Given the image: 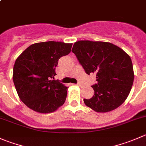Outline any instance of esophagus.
Returning <instances> with one entry per match:
<instances>
[{"label": "esophagus", "mask_w": 146, "mask_h": 146, "mask_svg": "<svg viewBox=\"0 0 146 146\" xmlns=\"http://www.w3.org/2000/svg\"><path fill=\"white\" fill-rule=\"evenodd\" d=\"M77 85H78V86H80H80H83V85H82V83H77Z\"/></svg>", "instance_id": "34e87169"}]
</instances>
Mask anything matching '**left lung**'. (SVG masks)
I'll use <instances>...</instances> for the list:
<instances>
[{
    "label": "left lung",
    "mask_w": 146,
    "mask_h": 146,
    "mask_svg": "<svg viewBox=\"0 0 146 146\" xmlns=\"http://www.w3.org/2000/svg\"><path fill=\"white\" fill-rule=\"evenodd\" d=\"M72 52L87 74L96 73L94 95L83 99L85 104L98 113L119 107L129 95L134 80L131 57L119 47L108 42L79 40Z\"/></svg>",
    "instance_id": "obj_1"
}]
</instances>
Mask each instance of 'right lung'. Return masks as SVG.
<instances>
[{
  "label": "right lung",
  "instance_id": "add662e5",
  "mask_svg": "<svg viewBox=\"0 0 146 146\" xmlns=\"http://www.w3.org/2000/svg\"><path fill=\"white\" fill-rule=\"evenodd\" d=\"M72 45L56 41L34 43L16 59L13 80L20 99L29 108L48 113L64 104L68 87L53 79L58 60L70 53Z\"/></svg>",
  "mask_w": 146,
  "mask_h": 146
}]
</instances>
